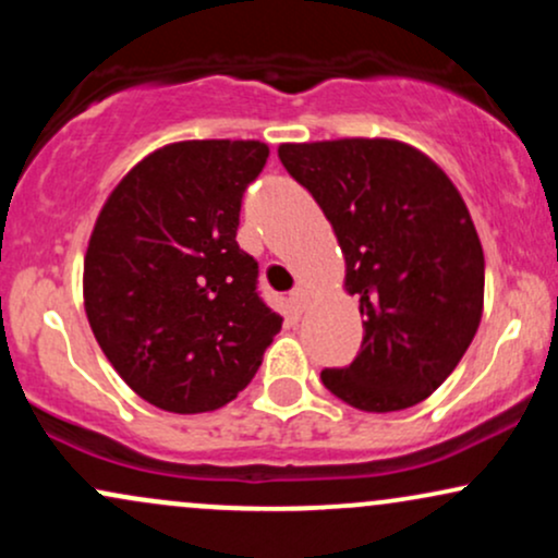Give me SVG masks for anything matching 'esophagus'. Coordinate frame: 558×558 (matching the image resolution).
<instances>
[{"label":"esophagus","instance_id":"1","mask_svg":"<svg viewBox=\"0 0 558 558\" xmlns=\"http://www.w3.org/2000/svg\"><path fill=\"white\" fill-rule=\"evenodd\" d=\"M288 301H291L293 310L304 312L306 304H310V293H306V288H296V291H291V296H288Z\"/></svg>","mask_w":558,"mask_h":558}]
</instances>
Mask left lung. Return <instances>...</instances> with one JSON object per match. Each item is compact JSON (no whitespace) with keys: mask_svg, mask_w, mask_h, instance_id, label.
Segmentation results:
<instances>
[{"mask_svg":"<svg viewBox=\"0 0 558 558\" xmlns=\"http://www.w3.org/2000/svg\"><path fill=\"white\" fill-rule=\"evenodd\" d=\"M278 157L336 230L345 291L360 296L364 317L360 354L323 369L325 388L362 412L425 401L483 317L485 257L464 198L401 141L283 144Z\"/></svg>","mask_w":558,"mask_h":558,"instance_id":"obj_1","label":"left lung"}]
</instances>
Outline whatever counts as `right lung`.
Segmentation results:
<instances>
[{
  "mask_svg": "<svg viewBox=\"0 0 558 558\" xmlns=\"http://www.w3.org/2000/svg\"><path fill=\"white\" fill-rule=\"evenodd\" d=\"M259 141H181L112 191L83 262L96 341L118 375L165 412H213L257 375L283 317L235 241L241 198L265 168Z\"/></svg>",
  "mask_w": 558,
  "mask_h": 558,
  "instance_id": "right-lung-1",
  "label": "right lung"
}]
</instances>
